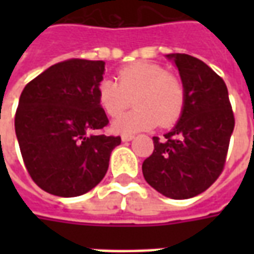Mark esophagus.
Listing matches in <instances>:
<instances>
[{"label":"esophagus","instance_id":"1","mask_svg":"<svg viewBox=\"0 0 254 254\" xmlns=\"http://www.w3.org/2000/svg\"><path fill=\"white\" fill-rule=\"evenodd\" d=\"M121 138H122V141H125V143H127V141H130V140H133V138H134V136H133V134H122Z\"/></svg>","mask_w":254,"mask_h":254}]
</instances>
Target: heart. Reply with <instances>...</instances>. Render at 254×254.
<instances>
[{
  "instance_id": "obj_1",
  "label": "heart",
  "mask_w": 254,
  "mask_h": 254,
  "mask_svg": "<svg viewBox=\"0 0 254 254\" xmlns=\"http://www.w3.org/2000/svg\"><path fill=\"white\" fill-rule=\"evenodd\" d=\"M136 109L113 122L116 133L147 130L159 124L171 127L181 118L187 92L182 80L159 64L133 63L117 72V81L103 78L96 87V99L109 117H117L132 103Z\"/></svg>"
}]
</instances>
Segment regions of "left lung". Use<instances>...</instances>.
Listing matches in <instances>:
<instances>
[{
    "mask_svg": "<svg viewBox=\"0 0 254 254\" xmlns=\"http://www.w3.org/2000/svg\"><path fill=\"white\" fill-rule=\"evenodd\" d=\"M167 58L178 67L187 102L165 138L152 137L154 152L144 160L143 176L163 196L184 200L207 190L222 174L235 121L223 78L188 54Z\"/></svg>",
    "mask_w": 254,
    "mask_h": 254,
    "instance_id": "left-lung-1",
    "label": "left lung"
}]
</instances>
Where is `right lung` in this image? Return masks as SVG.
<instances>
[{"label":"right lung","mask_w":254,"mask_h":254,"mask_svg":"<svg viewBox=\"0 0 254 254\" xmlns=\"http://www.w3.org/2000/svg\"><path fill=\"white\" fill-rule=\"evenodd\" d=\"M105 63L72 58L31 80L20 95L14 130L27 171L60 197L81 196L99 184L120 136L91 134L109 120L96 99Z\"/></svg>","instance_id":"right-lung-1"}]
</instances>
